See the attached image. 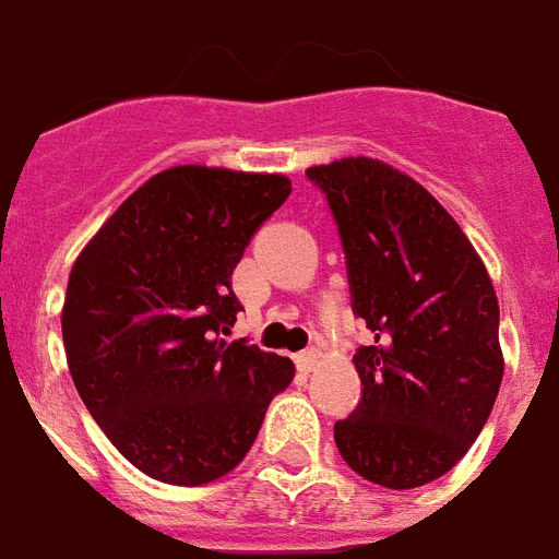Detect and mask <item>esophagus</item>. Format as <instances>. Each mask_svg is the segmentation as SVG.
<instances>
[{
  "label": "esophagus",
  "mask_w": 559,
  "mask_h": 559,
  "mask_svg": "<svg viewBox=\"0 0 559 559\" xmlns=\"http://www.w3.org/2000/svg\"><path fill=\"white\" fill-rule=\"evenodd\" d=\"M317 360H320V352L317 349L300 352V355H297V369H300V372H311L317 366Z\"/></svg>",
  "instance_id": "esophagus-1"
}]
</instances>
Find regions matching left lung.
I'll list each match as a JSON object with an SVG mask.
<instances>
[{"mask_svg": "<svg viewBox=\"0 0 559 559\" xmlns=\"http://www.w3.org/2000/svg\"><path fill=\"white\" fill-rule=\"evenodd\" d=\"M337 222L352 311L374 334L364 392L334 424L343 462L381 488H421L471 450L502 383L499 302L456 218L374 158L308 167Z\"/></svg>", "mask_w": 559, "mask_h": 559, "instance_id": "8db88e82", "label": "left lung"}]
</instances>
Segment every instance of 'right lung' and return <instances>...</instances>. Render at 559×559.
Returning <instances> with one entry per match:
<instances>
[{
    "instance_id": "add662e5",
    "label": "right lung",
    "mask_w": 559,
    "mask_h": 559,
    "mask_svg": "<svg viewBox=\"0 0 559 559\" xmlns=\"http://www.w3.org/2000/svg\"><path fill=\"white\" fill-rule=\"evenodd\" d=\"M292 193L276 173L169 167L138 187L71 265L62 343L106 439L167 485H207L248 456L294 364L218 332L236 262Z\"/></svg>"
}]
</instances>
